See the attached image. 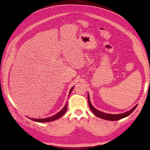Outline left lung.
Returning <instances> with one entry per match:
<instances>
[{"label": "left lung", "instance_id": "8db88e82", "mask_svg": "<svg viewBox=\"0 0 150 150\" xmlns=\"http://www.w3.org/2000/svg\"><path fill=\"white\" fill-rule=\"evenodd\" d=\"M88 100L89 106H90V110L92 111V112H93L97 117H99V118H100V119L107 120H120L121 119H123V118L128 117L133 112V111L135 110L137 106H138V104L135 105V106L133 107L132 109H131L128 111H126V112H125V113H120V114H110V113H104V112H103V111H100L99 110H97L96 108H95L93 106V105H92L91 103L90 99V95H89V93H88Z\"/></svg>", "mask_w": 150, "mask_h": 150}]
</instances>
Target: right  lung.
Instances as JSON below:
<instances>
[{
    "mask_svg": "<svg viewBox=\"0 0 150 150\" xmlns=\"http://www.w3.org/2000/svg\"><path fill=\"white\" fill-rule=\"evenodd\" d=\"M73 88H74V87H72L71 89H70L69 95L71 94L72 90H73ZM69 95H68V96H69ZM67 106H68V103H67V102H66V103L65 104L64 107L62 109L59 111V112H58L57 114H55V115H53V116L50 117L45 118V119H32V118H30V119L34 120V121H35V122H52V121H53V120H55L60 119V117H61L62 116L64 115V113H66V111H67V109H68V108H67Z\"/></svg>",
    "mask_w": 150,
    "mask_h": 150,
    "instance_id": "add662e5",
    "label": "right lung"
}]
</instances>
